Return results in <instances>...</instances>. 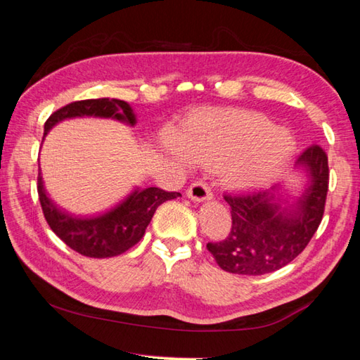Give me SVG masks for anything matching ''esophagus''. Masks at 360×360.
<instances>
[{
  "instance_id": "esophagus-1",
  "label": "esophagus",
  "mask_w": 360,
  "mask_h": 360,
  "mask_svg": "<svg viewBox=\"0 0 360 360\" xmlns=\"http://www.w3.org/2000/svg\"><path fill=\"white\" fill-rule=\"evenodd\" d=\"M187 197L192 200V202H208L212 198V192L208 184L205 182H193V184L187 188Z\"/></svg>"
}]
</instances>
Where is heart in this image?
<instances>
[{"label": "heart", "instance_id": "b5f03b06", "mask_svg": "<svg viewBox=\"0 0 360 360\" xmlns=\"http://www.w3.org/2000/svg\"><path fill=\"white\" fill-rule=\"evenodd\" d=\"M163 148L186 167L224 168L225 181L238 191H255L278 178L295 152V138L270 119L248 111H208L169 131Z\"/></svg>", "mask_w": 360, "mask_h": 360}]
</instances>
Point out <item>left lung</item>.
Segmentation results:
<instances>
[{"label":"left lung","instance_id":"8db88e82","mask_svg":"<svg viewBox=\"0 0 360 360\" xmlns=\"http://www.w3.org/2000/svg\"><path fill=\"white\" fill-rule=\"evenodd\" d=\"M307 182L302 192L285 202L281 187L245 195H225L231 208L227 240L208 243L222 270L259 276L276 271L300 254L318 230L328 188L327 155L311 146L295 160Z\"/></svg>","mask_w":360,"mask_h":360}]
</instances>
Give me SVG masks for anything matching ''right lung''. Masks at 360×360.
<instances>
[{
  "label": "right lung",
  "instance_id": "1",
  "mask_svg": "<svg viewBox=\"0 0 360 360\" xmlns=\"http://www.w3.org/2000/svg\"><path fill=\"white\" fill-rule=\"evenodd\" d=\"M76 117L114 119L135 127L136 114L127 101L115 98H96L76 101L58 109L44 124V138L60 122ZM38 193L42 212L60 240L72 251L94 259L114 257L135 246L143 238L146 229L155 210L168 200L179 197L178 192H165L158 187L133 191L124 202L96 217H75L58 210L47 197L42 181L38 176Z\"/></svg>",
  "mask_w": 360,
  "mask_h": 360
}]
</instances>
